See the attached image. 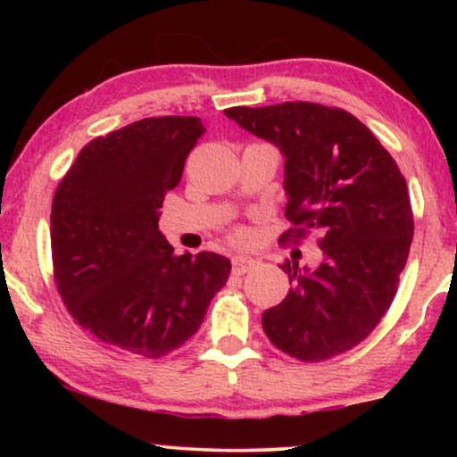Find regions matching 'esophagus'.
<instances>
[{
    "label": "esophagus",
    "mask_w": 457,
    "mask_h": 457,
    "mask_svg": "<svg viewBox=\"0 0 457 457\" xmlns=\"http://www.w3.org/2000/svg\"><path fill=\"white\" fill-rule=\"evenodd\" d=\"M253 266H255V260L245 258V255H237V258H233V272L235 274H245L252 270Z\"/></svg>",
    "instance_id": "1"
}]
</instances>
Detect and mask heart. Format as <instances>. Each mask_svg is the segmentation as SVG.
Segmentation results:
<instances>
[{
  "label": "heart",
  "instance_id": "obj_1",
  "mask_svg": "<svg viewBox=\"0 0 457 457\" xmlns=\"http://www.w3.org/2000/svg\"><path fill=\"white\" fill-rule=\"evenodd\" d=\"M239 237H241V235H239Z\"/></svg>",
  "mask_w": 457,
  "mask_h": 457
}]
</instances>
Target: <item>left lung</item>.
Segmentation results:
<instances>
[{
    "label": "left lung",
    "instance_id": "8db88e82",
    "mask_svg": "<svg viewBox=\"0 0 457 457\" xmlns=\"http://www.w3.org/2000/svg\"><path fill=\"white\" fill-rule=\"evenodd\" d=\"M230 120L285 155L280 241L320 230L322 262H287L291 289L262 314L268 339L302 361H320L358 345L389 310L408 262L414 218L408 185L372 130L339 108L285 102L228 108Z\"/></svg>",
    "mask_w": 457,
    "mask_h": 457
}]
</instances>
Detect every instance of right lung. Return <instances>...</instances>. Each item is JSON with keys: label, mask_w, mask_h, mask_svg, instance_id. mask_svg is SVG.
<instances>
[{"label": "right lung", "mask_w": 457, "mask_h": 457, "mask_svg": "<svg viewBox=\"0 0 457 457\" xmlns=\"http://www.w3.org/2000/svg\"><path fill=\"white\" fill-rule=\"evenodd\" d=\"M205 133L195 116L143 118L87 143L52 204L54 277L74 320L122 352L162 358L202 327L230 262L174 253L164 195Z\"/></svg>", "instance_id": "add662e5"}]
</instances>
